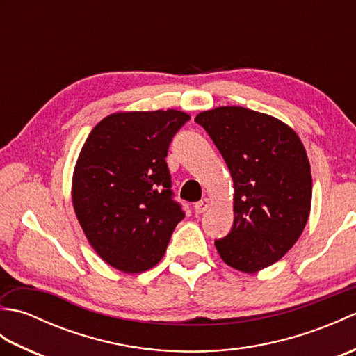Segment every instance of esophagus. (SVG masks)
Listing matches in <instances>:
<instances>
[{"label": "esophagus", "mask_w": 356, "mask_h": 356, "mask_svg": "<svg viewBox=\"0 0 356 356\" xmlns=\"http://www.w3.org/2000/svg\"><path fill=\"white\" fill-rule=\"evenodd\" d=\"M209 205H211V202H209V199H202L200 202H197L194 205V209H195V214H203L205 213V211L209 208Z\"/></svg>", "instance_id": "1"}]
</instances>
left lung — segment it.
I'll return each mask as SVG.
<instances>
[{"label": "left lung", "instance_id": "obj_1", "mask_svg": "<svg viewBox=\"0 0 356 356\" xmlns=\"http://www.w3.org/2000/svg\"><path fill=\"white\" fill-rule=\"evenodd\" d=\"M194 120L234 180V223L216 248L231 268L254 274L282 259L306 226L312 176L305 147L282 120L243 107H218Z\"/></svg>", "mask_w": 356, "mask_h": 356}]
</instances>
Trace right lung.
<instances>
[{
	"mask_svg": "<svg viewBox=\"0 0 356 356\" xmlns=\"http://www.w3.org/2000/svg\"><path fill=\"white\" fill-rule=\"evenodd\" d=\"M190 116L177 110L115 113L97 124L73 174V208L90 245L110 266H156L185 217L165 157Z\"/></svg>",
	"mask_w": 356,
	"mask_h": 356,
	"instance_id": "right-lung-1",
	"label": "right lung"
}]
</instances>
